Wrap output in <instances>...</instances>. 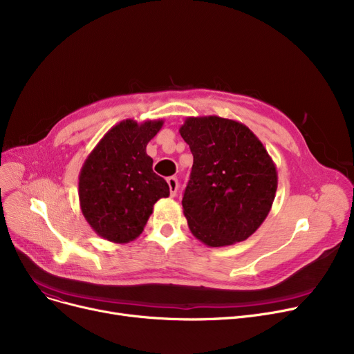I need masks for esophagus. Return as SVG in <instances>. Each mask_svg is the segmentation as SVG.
Masks as SVG:
<instances>
[{
    "instance_id": "34e87169",
    "label": "esophagus",
    "mask_w": 354,
    "mask_h": 354,
    "mask_svg": "<svg viewBox=\"0 0 354 354\" xmlns=\"http://www.w3.org/2000/svg\"><path fill=\"white\" fill-rule=\"evenodd\" d=\"M167 185H169V191H171V196H175L176 192H178V188H179V183H178V179L175 176H171L167 178Z\"/></svg>"
}]
</instances>
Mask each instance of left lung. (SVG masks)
<instances>
[{
    "label": "left lung",
    "instance_id": "obj_1",
    "mask_svg": "<svg viewBox=\"0 0 354 354\" xmlns=\"http://www.w3.org/2000/svg\"><path fill=\"white\" fill-rule=\"evenodd\" d=\"M179 133L194 165L182 207L195 238L227 247L251 236L266 221L277 192V167L251 130L219 116L187 118Z\"/></svg>",
    "mask_w": 354,
    "mask_h": 354
}]
</instances>
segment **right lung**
Returning a JSON list of instances; mask_svg holds the SVG:
<instances>
[{
    "label": "right lung",
    "instance_id": "right-lung-1",
    "mask_svg": "<svg viewBox=\"0 0 354 354\" xmlns=\"http://www.w3.org/2000/svg\"><path fill=\"white\" fill-rule=\"evenodd\" d=\"M163 120L126 119L111 127L86 158L79 175L82 214L99 236L116 244L136 239L169 187L153 169L146 146Z\"/></svg>",
    "mask_w": 354,
    "mask_h": 354
}]
</instances>
